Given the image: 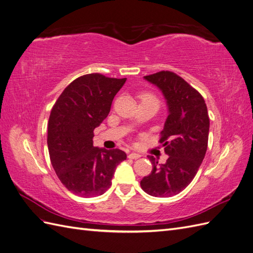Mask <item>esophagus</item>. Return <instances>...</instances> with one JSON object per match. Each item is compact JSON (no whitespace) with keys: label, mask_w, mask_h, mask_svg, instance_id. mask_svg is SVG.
I'll list each match as a JSON object with an SVG mask.
<instances>
[{"label":"esophagus","mask_w":253,"mask_h":253,"mask_svg":"<svg viewBox=\"0 0 253 253\" xmlns=\"http://www.w3.org/2000/svg\"><path fill=\"white\" fill-rule=\"evenodd\" d=\"M140 157H141V155L138 154V153H129L128 154V158H131V159H138Z\"/></svg>","instance_id":"34e87169"}]
</instances>
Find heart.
<instances>
[{"label":"heart","mask_w":253,"mask_h":253,"mask_svg":"<svg viewBox=\"0 0 253 253\" xmlns=\"http://www.w3.org/2000/svg\"><path fill=\"white\" fill-rule=\"evenodd\" d=\"M139 99H140V104L142 103H152L155 105H159V100L158 98L152 93H148V91H144V93H141L139 95Z\"/></svg>","instance_id":"1"}]
</instances>
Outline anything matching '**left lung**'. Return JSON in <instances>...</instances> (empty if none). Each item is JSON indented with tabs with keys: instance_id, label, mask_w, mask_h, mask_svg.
<instances>
[{
	"instance_id": "1",
	"label": "left lung",
	"mask_w": 253,
	"mask_h": 253,
	"mask_svg": "<svg viewBox=\"0 0 253 253\" xmlns=\"http://www.w3.org/2000/svg\"><path fill=\"white\" fill-rule=\"evenodd\" d=\"M143 78L162 90L166 99L168 117L159 142L169 158L158 165L157 159L149 155L153 169L140 186L151 196L170 197L188 187L203 163L208 147V110L203 96L172 72Z\"/></svg>"
}]
</instances>
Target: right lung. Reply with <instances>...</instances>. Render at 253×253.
Returning a JSON list of instances; mask_svg holds the SVG:
<instances>
[{"label":"right lung","instance_id":"add662e5","mask_svg":"<svg viewBox=\"0 0 253 253\" xmlns=\"http://www.w3.org/2000/svg\"><path fill=\"white\" fill-rule=\"evenodd\" d=\"M126 78L88 74L74 80L52 106L47 126L51 166L75 195H102L112 185L116 167L126 159L119 149L94 147V129L108 117L113 99Z\"/></svg>","mask_w":253,"mask_h":253}]
</instances>
